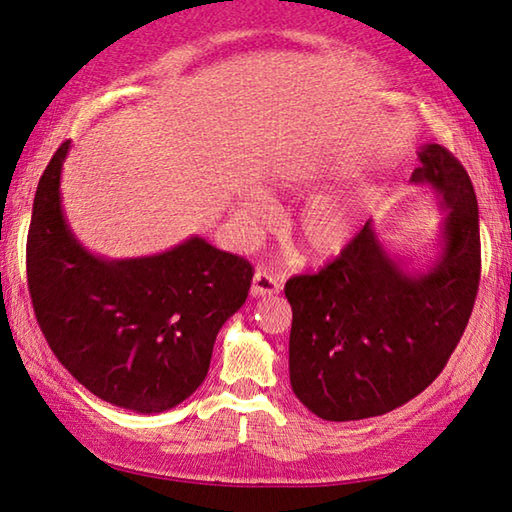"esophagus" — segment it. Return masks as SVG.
I'll list each match as a JSON object with an SVG mask.
<instances>
[{"mask_svg": "<svg viewBox=\"0 0 512 512\" xmlns=\"http://www.w3.org/2000/svg\"><path fill=\"white\" fill-rule=\"evenodd\" d=\"M281 290V283L277 281V277L267 274L263 270H256L254 279H251V297H265V295H277Z\"/></svg>", "mask_w": 512, "mask_h": 512, "instance_id": "34e87169", "label": "esophagus"}]
</instances>
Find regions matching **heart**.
Masks as SVG:
<instances>
[{"mask_svg": "<svg viewBox=\"0 0 512 512\" xmlns=\"http://www.w3.org/2000/svg\"><path fill=\"white\" fill-rule=\"evenodd\" d=\"M361 206L355 196H320L306 203L290 222V235L309 258H332L348 245L359 224ZM272 203L261 192H247L235 208V226L242 235H254L272 219Z\"/></svg>", "mask_w": 512, "mask_h": 512, "instance_id": "1", "label": "heart"}]
</instances>
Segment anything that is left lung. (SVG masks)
Segmentation results:
<instances>
[{
  "label": "left lung",
  "instance_id": "8db88e82",
  "mask_svg": "<svg viewBox=\"0 0 512 512\" xmlns=\"http://www.w3.org/2000/svg\"><path fill=\"white\" fill-rule=\"evenodd\" d=\"M412 183L442 196V256L410 274L371 222L316 274L286 281L293 306L288 366L295 396L325 421L387 414L435 382L474 309L481 281L476 192L439 144L419 151Z\"/></svg>",
  "mask_w": 512,
  "mask_h": 512
}]
</instances>
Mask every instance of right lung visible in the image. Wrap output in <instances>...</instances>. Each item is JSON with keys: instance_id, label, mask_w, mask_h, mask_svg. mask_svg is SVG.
<instances>
[{"instance_id": "right-lung-1", "label": "right lung", "mask_w": 512, "mask_h": 512, "mask_svg": "<svg viewBox=\"0 0 512 512\" xmlns=\"http://www.w3.org/2000/svg\"><path fill=\"white\" fill-rule=\"evenodd\" d=\"M68 148L64 141L52 155L31 210L36 320L54 357L93 396L139 414L171 410L206 380L217 332L245 304L254 267L196 235L146 258L89 254L61 210Z\"/></svg>"}]
</instances>
